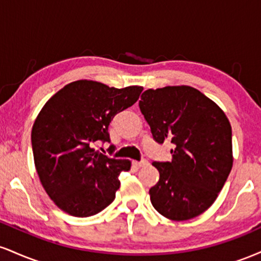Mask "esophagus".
<instances>
[{"label": "esophagus", "instance_id": "1", "mask_svg": "<svg viewBox=\"0 0 261 261\" xmlns=\"http://www.w3.org/2000/svg\"><path fill=\"white\" fill-rule=\"evenodd\" d=\"M148 162L146 160H141V161H134V166H136L137 168H140V167H143V166H147Z\"/></svg>", "mask_w": 261, "mask_h": 261}]
</instances>
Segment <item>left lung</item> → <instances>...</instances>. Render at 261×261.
Instances as JSON below:
<instances>
[{"instance_id":"1","label":"left lung","mask_w":261,"mask_h":261,"mask_svg":"<svg viewBox=\"0 0 261 261\" xmlns=\"http://www.w3.org/2000/svg\"><path fill=\"white\" fill-rule=\"evenodd\" d=\"M139 106L155 142L173 145L172 161L152 163L160 172L149 189L152 205L173 221L199 216L217 199L233 166L226 114L189 86L147 89Z\"/></svg>"}]
</instances>
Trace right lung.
<instances>
[{"label":"right lung","mask_w":261,"mask_h":261,"mask_svg":"<svg viewBox=\"0 0 261 261\" xmlns=\"http://www.w3.org/2000/svg\"><path fill=\"white\" fill-rule=\"evenodd\" d=\"M142 89L74 81L40 110L32 128L35 168L47 195L66 214L93 216L114 201L119 175L130 170L131 162L109 158L92 146L110 142L113 118L136 103Z\"/></svg>","instance_id":"add662e5"}]
</instances>
